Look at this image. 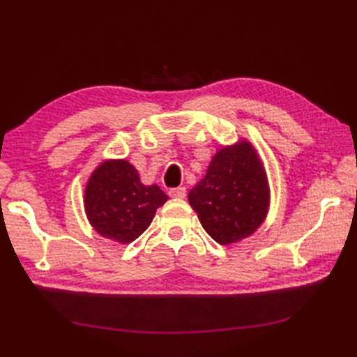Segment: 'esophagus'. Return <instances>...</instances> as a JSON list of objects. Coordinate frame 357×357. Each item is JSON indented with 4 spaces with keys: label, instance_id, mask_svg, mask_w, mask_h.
<instances>
[{
    "label": "esophagus",
    "instance_id": "34e87169",
    "mask_svg": "<svg viewBox=\"0 0 357 357\" xmlns=\"http://www.w3.org/2000/svg\"><path fill=\"white\" fill-rule=\"evenodd\" d=\"M170 198H174V199H184L185 198V187H176V188H172V190L169 192Z\"/></svg>",
    "mask_w": 357,
    "mask_h": 357
}]
</instances>
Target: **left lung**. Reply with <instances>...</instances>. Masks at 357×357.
Instances as JSON below:
<instances>
[{
    "label": "left lung",
    "instance_id": "8db88e82",
    "mask_svg": "<svg viewBox=\"0 0 357 357\" xmlns=\"http://www.w3.org/2000/svg\"><path fill=\"white\" fill-rule=\"evenodd\" d=\"M188 204L218 244L252 236L270 208L267 172L253 144L241 138L219 149L206 176L188 193Z\"/></svg>",
    "mask_w": 357,
    "mask_h": 357
}]
</instances>
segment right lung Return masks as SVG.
Wrapping results in <instances>:
<instances>
[{
  "label": "right lung",
  "instance_id": "right-lung-1",
  "mask_svg": "<svg viewBox=\"0 0 357 357\" xmlns=\"http://www.w3.org/2000/svg\"><path fill=\"white\" fill-rule=\"evenodd\" d=\"M167 199L156 184L141 183L138 170L127 159H105L87 179L84 211L100 236L124 245L149 229Z\"/></svg>",
  "mask_w": 357,
  "mask_h": 357
}]
</instances>
